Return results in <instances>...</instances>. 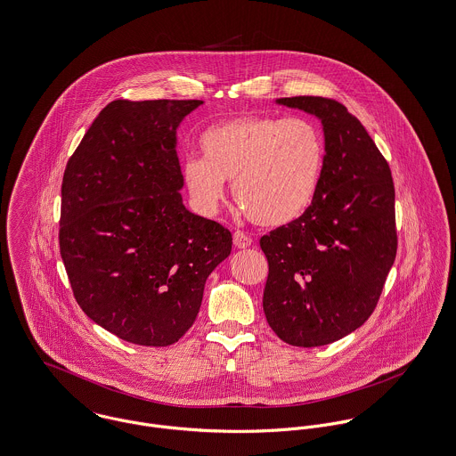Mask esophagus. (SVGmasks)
<instances>
[{
    "mask_svg": "<svg viewBox=\"0 0 456 456\" xmlns=\"http://www.w3.org/2000/svg\"><path fill=\"white\" fill-rule=\"evenodd\" d=\"M234 246L236 248H248V246H251V238L249 236H246L243 231H236L234 232Z\"/></svg>",
    "mask_w": 456,
    "mask_h": 456,
    "instance_id": "obj_1",
    "label": "esophagus"
}]
</instances>
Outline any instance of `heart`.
Here are the masks:
<instances>
[{
	"instance_id": "b5f03b06",
	"label": "heart",
	"mask_w": 456,
	"mask_h": 456,
	"mask_svg": "<svg viewBox=\"0 0 456 456\" xmlns=\"http://www.w3.org/2000/svg\"><path fill=\"white\" fill-rule=\"evenodd\" d=\"M200 147L203 158H187L182 172L203 211L218 208L225 182L246 216L265 227L288 225L314 203L326 147L307 118H236L205 130Z\"/></svg>"
}]
</instances>
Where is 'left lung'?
<instances>
[{
  "mask_svg": "<svg viewBox=\"0 0 456 456\" xmlns=\"http://www.w3.org/2000/svg\"><path fill=\"white\" fill-rule=\"evenodd\" d=\"M276 102L321 119L326 158L311 208L260 238L269 262L264 313L282 342L319 347L347 337L377 307L397 251L394 182L346 105L305 95Z\"/></svg>",
  "mask_w": 456,
  "mask_h": 456,
  "instance_id": "obj_1",
  "label": "left lung"
}]
</instances>
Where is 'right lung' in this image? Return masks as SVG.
I'll use <instances>...</instances> for the list:
<instances>
[{
  "label": "right lung",
  "instance_id": "1",
  "mask_svg": "<svg viewBox=\"0 0 456 456\" xmlns=\"http://www.w3.org/2000/svg\"><path fill=\"white\" fill-rule=\"evenodd\" d=\"M203 101H112L70 156L59 245L77 305L125 342L167 347L196 321L232 234L182 203L176 128Z\"/></svg>",
  "mask_w": 456,
  "mask_h": 456
}]
</instances>
